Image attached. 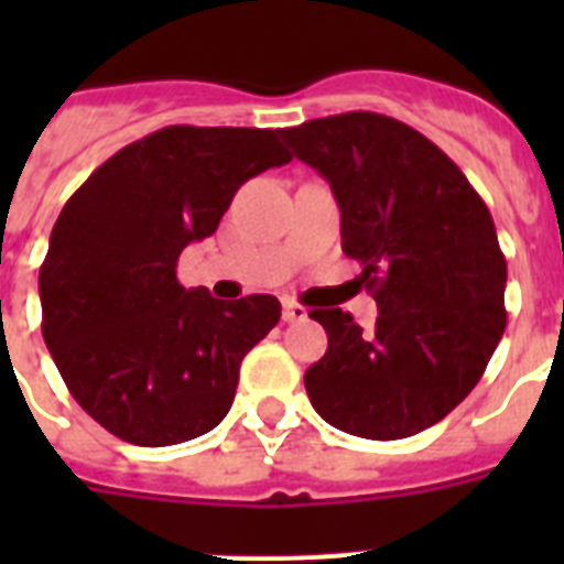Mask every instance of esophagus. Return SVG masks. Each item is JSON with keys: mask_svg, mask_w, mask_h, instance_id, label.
Here are the masks:
<instances>
[{"mask_svg": "<svg viewBox=\"0 0 564 564\" xmlns=\"http://www.w3.org/2000/svg\"><path fill=\"white\" fill-rule=\"evenodd\" d=\"M307 318V307H301L295 301H283V322H304Z\"/></svg>", "mask_w": 564, "mask_h": 564, "instance_id": "esophagus-1", "label": "esophagus"}]
</instances>
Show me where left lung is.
Instances as JSON below:
<instances>
[{
    "instance_id": "8db88e82",
    "label": "left lung",
    "mask_w": 564,
    "mask_h": 564,
    "mask_svg": "<svg viewBox=\"0 0 564 564\" xmlns=\"http://www.w3.org/2000/svg\"><path fill=\"white\" fill-rule=\"evenodd\" d=\"M330 184L343 251L377 301L371 334L339 307L313 310L327 354L304 375L313 410L351 436L403 438L465 401L498 348L507 260L489 207L415 128L369 110L281 131Z\"/></svg>"
}]
</instances>
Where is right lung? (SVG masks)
<instances>
[{"label": "right lung", "mask_w": 564, "mask_h": 564, "mask_svg": "<svg viewBox=\"0 0 564 564\" xmlns=\"http://www.w3.org/2000/svg\"><path fill=\"white\" fill-rule=\"evenodd\" d=\"M290 161L269 128L170 126L101 163L64 204L40 265L43 339L113 436L178 445L228 415L239 362L278 325L281 301L210 299L175 269L248 178Z\"/></svg>", "instance_id": "add662e5"}]
</instances>
